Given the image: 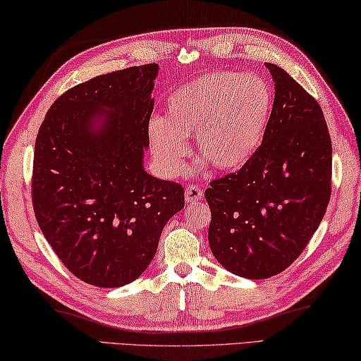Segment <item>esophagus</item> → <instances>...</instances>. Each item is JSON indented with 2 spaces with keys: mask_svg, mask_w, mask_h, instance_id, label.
<instances>
[{
  "mask_svg": "<svg viewBox=\"0 0 361 361\" xmlns=\"http://www.w3.org/2000/svg\"><path fill=\"white\" fill-rule=\"evenodd\" d=\"M203 198V188L198 185H188L185 188V202L187 203H197Z\"/></svg>",
  "mask_w": 361,
  "mask_h": 361,
  "instance_id": "obj_1",
  "label": "esophagus"
}]
</instances>
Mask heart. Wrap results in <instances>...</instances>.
Instances as JSON below:
<instances>
[{"mask_svg": "<svg viewBox=\"0 0 361 361\" xmlns=\"http://www.w3.org/2000/svg\"><path fill=\"white\" fill-rule=\"evenodd\" d=\"M274 109V91L259 75L204 73L182 82L166 102L168 118H152V150L164 173L184 168L187 137L195 135L197 153L222 171L250 159L264 139Z\"/></svg>", "mask_w": 361, "mask_h": 361, "instance_id": "heart-1", "label": "heart"}]
</instances>
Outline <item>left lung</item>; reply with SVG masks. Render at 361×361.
Masks as SVG:
<instances>
[{
	"mask_svg": "<svg viewBox=\"0 0 361 361\" xmlns=\"http://www.w3.org/2000/svg\"><path fill=\"white\" fill-rule=\"evenodd\" d=\"M275 100L262 144L235 173L211 180L209 246L245 279L279 275L304 251L331 198L333 149L322 107L274 63Z\"/></svg>",
	"mask_w": 361,
	"mask_h": 361,
	"instance_id": "1",
	"label": "left lung"
}]
</instances>
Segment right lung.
I'll list each match as a JSON object with an SVG mask.
<instances>
[{
  "instance_id": "add662e5",
  "label": "right lung",
  "mask_w": 361,
  "mask_h": 361,
  "mask_svg": "<svg viewBox=\"0 0 361 361\" xmlns=\"http://www.w3.org/2000/svg\"><path fill=\"white\" fill-rule=\"evenodd\" d=\"M147 63L99 75L65 91L35 142L32 202L41 232L81 281L118 288L155 256L163 227L184 208V187L142 168L153 81ZM107 108L99 133L92 118Z\"/></svg>"
}]
</instances>
